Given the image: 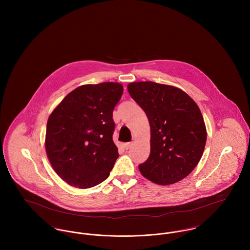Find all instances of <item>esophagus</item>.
<instances>
[{
	"label": "esophagus",
	"mask_w": 250,
	"mask_h": 250,
	"mask_svg": "<svg viewBox=\"0 0 250 250\" xmlns=\"http://www.w3.org/2000/svg\"><path fill=\"white\" fill-rule=\"evenodd\" d=\"M124 146L126 149H130L133 146V143H126L124 144Z\"/></svg>",
	"instance_id": "1"
}]
</instances>
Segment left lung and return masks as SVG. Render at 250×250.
Returning <instances> with one entry per match:
<instances>
[{
    "label": "left lung",
    "instance_id": "left-lung-1",
    "mask_svg": "<svg viewBox=\"0 0 250 250\" xmlns=\"http://www.w3.org/2000/svg\"><path fill=\"white\" fill-rule=\"evenodd\" d=\"M131 97L150 124V156L139 166L143 176L158 185L175 184L198 165L207 131L197 104L178 87L154 82H134Z\"/></svg>",
    "mask_w": 250,
    "mask_h": 250
}]
</instances>
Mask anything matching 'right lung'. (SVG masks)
<instances>
[{
  "label": "right lung",
  "instance_id": "right-lung-1",
  "mask_svg": "<svg viewBox=\"0 0 250 250\" xmlns=\"http://www.w3.org/2000/svg\"><path fill=\"white\" fill-rule=\"evenodd\" d=\"M122 93L119 83L83 84L50 114L46 154L56 173L72 187L88 188L108 177L119 156L112 111Z\"/></svg>",
  "mask_w": 250,
  "mask_h": 250
}]
</instances>
